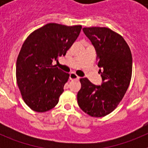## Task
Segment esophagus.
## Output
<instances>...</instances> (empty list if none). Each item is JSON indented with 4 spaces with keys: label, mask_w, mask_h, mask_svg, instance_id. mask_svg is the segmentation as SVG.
Wrapping results in <instances>:
<instances>
[{
    "label": "esophagus",
    "mask_w": 148,
    "mask_h": 148,
    "mask_svg": "<svg viewBox=\"0 0 148 148\" xmlns=\"http://www.w3.org/2000/svg\"><path fill=\"white\" fill-rule=\"evenodd\" d=\"M80 78V77L77 75L76 73H71L70 74V80H78Z\"/></svg>",
    "instance_id": "esophagus-1"
}]
</instances>
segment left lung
Instances as JSON below:
<instances>
[{"label": "left lung", "instance_id": "obj_1", "mask_svg": "<svg viewBox=\"0 0 148 148\" xmlns=\"http://www.w3.org/2000/svg\"><path fill=\"white\" fill-rule=\"evenodd\" d=\"M83 31L96 49L103 83L96 86L81 78L77 99L84 113L99 118L112 113L126 93L132 76L131 51L122 36L110 29L85 27Z\"/></svg>", "mask_w": 148, "mask_h": 148}]
</instances>
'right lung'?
I'll use <instances>...</instances> for the list:
<instances>
[{"mask_svg":"<svg viewBox=\"0 0 148 148\" xmlns=\"http://www.w3.org/2000/svg\"><path fill=\"white\" fill-rule=\"evenodd\" d=\"M81 25L49 23L35 30L23 42L16 63V80L24 102L38 113L58 103L70 74L53 65L65 56L80 34Z\"/></svg>","mask_w":148,"mask_h":148,"instance_id":"1","label":"right lung"}]
</instances>
